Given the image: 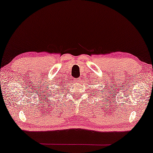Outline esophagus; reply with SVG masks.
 I'll return each mask as SVG.
<instances>
[{
	"instance_id": "34e87169",
	"label": "esophagus",
	"mask_w": 153,
	"mask_h": 153,
	"mask_svg": "<svg viewBox=\"0 0 153 153\" xmlns=\"http://www.w3.org/2000/svg\"><path fill=\"white\" fill-rule=\"evenodd\" d=\"M76 81L77 82H79L81 81V78H80V77H78V78H77L76 79Z\"/></svg>"
}]
</instances>
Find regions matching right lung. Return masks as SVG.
<instances>
[{
  "instance_id": "add662e5",
  "label": "right lung",
  "mask_w": 153,
  "mask_h": 153,
  "mask_svg": "<svg viewBox=\"0 0 153 153\" xmlns=\"http://www.w3.org/2000/svg\"><path fill=\"white\" fill-rule=\"evenodd\" d=\"M57 85H57V91H61V90H63L62 89V86H63L64 85V81H61V82H58L57 83ZM55 91H53L52 93H50L49 94V95H51V94H53V93H55Z\"/></svg>"
}]
</instances>
